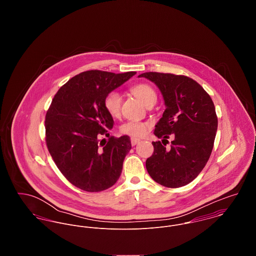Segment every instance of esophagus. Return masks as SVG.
<instances>
[{
    "label": "esophagus",
    "mask_w": 256,
    "mask_h": 256,
    "mask_svg": "<svg viewBox=\"0 0 256 256\" xmlns=\"http://www.w3.org/2000/svg\"><path fill=\"white\" fill-rule=\"evenodd\" d=\"M139 142H140V139H137V138H131V144H132V146H136Z\"/></svg>",
    "instance_id": "obj_1"
}]
</instances>
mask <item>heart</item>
Wrapping results in <instances>:
<instances>
[{
	"label": "heart",
	"mask_w": 256,
	"mask_h": 256,
	"mask_svg": "<svg viewBox=\"0 0 256 256\" xmlns=\"http://www.w3.org/2000/svg\"><path fill=\"white\" fill-rule=\"evenodd\" d=\"M131 92L145 106L150 104H156V94L154 90L146 84H137L131 88ZM122 98L119 92H111L108 94L104 100V108L111 117H117L120 114ZM148 125L143 122L128 121L121 125L120 132L122 134L131 136L133 138H140L146 135Z\"/></svg>",
	"instance_id": "obj_1"
}]
</instances>
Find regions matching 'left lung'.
Segmentation results:
<instances>
[{
  "label": "left lung",
  "mask_w": 256,
  "mask_h": 256,
  "mask_svg": "<svg viewBox=\"0 0 256 256\" xmlns=\"http://www.w3.org/2000/svg\"><path fill=\"white\" fill-rule=\"evenodd\" d=\"M160 90L166 110L154 134L167 140L174 136L168 150L160 141L152 142L154 154L146 168L156 182L166 187H182L193 180L206 166L216 137L218 118L210 96L194 80L174 74H141Z\"/></svg>",
  "instance_id": "8db88e82"
}]
</instances>
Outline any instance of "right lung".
<instances>
[{
  "mask_svg": "<svg viewBox=\"0 0 256 256\" xmlns=\"http://www.w3.org/2000/svg\"><path fill=\"white\" fill-rule=\"evenodd\" d=\"M135 74H78L60 88L46 113L48 150L63 176L82 190L100 192L120 178L131 141L127 135L111 136L102 144L114 124L104 100Z\"/></svg>",
  "mask_w": 256,
  "mask_h": 256,
  "instance_id": "add662e5",
  "label": "right lung"
}]
</instances>
